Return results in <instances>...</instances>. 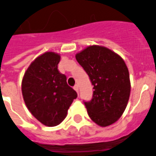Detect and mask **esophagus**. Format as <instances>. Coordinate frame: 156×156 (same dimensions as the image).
<instances>
[{
    "mask_svg": "<svg viewBox=\"0 0 156 156\" xmlns=\"http://www.w3.org/2000/svg\"><path fill=\"white\" fill-rule=\"evenodd\" d=\"M73 88H74V90H75V91H76L77 93L79 92V86H78V85L76 84L75 86H74V87H73Z\"/></svg>",
    "mask_w": 156,
    "mask_h": 156,
    "instance_id": "34e87169",
    "label": "esophagus"
}]
</instances>
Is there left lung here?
I'll return each instance as SVG.
<instances>
[{"instance_id":"1","label":"left lung","mask_w":156,"mask_h":156,"mask_svg":"<svg viewBox=\"0 0 156 156\" xmlns=\"http://www.w3.org/2000/svg\"><path fill=\"white\" fill-rule=\"evenodd\" d=\"M76 59L94 86L92 99L84 102L89 117L102 127L112 125L126 110L131 91L124 60L108 48L97 45L85 48L76 54Z\"/></svg>"}]
</instances>
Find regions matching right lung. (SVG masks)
I'll return each instance as SVG.
<instances>
[{"label": "right lung", "instance_id": "add662e5", "mask_svg": "<svg viewBox=\"0 0 156 156\" xmlns=\"http://www.w3.org/2000/svg\"><path fill=\"white\" fill-rule=\"evenodd\" d=\"M60 54L46 52L30 63L22 80V94L31 114L44 126L59 125L67 116L68 110L77 93L60 73Z\"/></svg>", "mask_w": 156, "mask_h": 156}]
</instances>
